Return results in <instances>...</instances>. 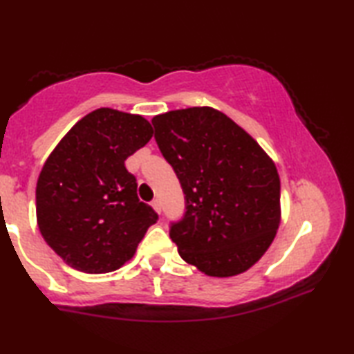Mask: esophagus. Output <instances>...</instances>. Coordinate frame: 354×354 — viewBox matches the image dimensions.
<instances>
[{"label":"esophagus","instance_id":"obj_1","mask_svg":"<svg viewBox=\"0 0 354 354\" xmlns=\"http://www.w3.org/2000/svg\"><path fill=\"white\" fill-rule=\"evenodd\" d=\"M151 206L154 207V211L158 212V214H160V211H162V206H160V201L156 198V200H153V203H151Z\"/></svg>","mask_w":354,"mask_h":354}]
</instances>
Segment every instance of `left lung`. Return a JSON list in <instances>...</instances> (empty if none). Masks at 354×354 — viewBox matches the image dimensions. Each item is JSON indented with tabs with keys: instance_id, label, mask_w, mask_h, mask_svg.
Segmentation results:
<instances>
[{
	"instance_id": "1",
	"label": "left lung",
	"mask_w": 354,
	"mask_h": 354,
	"mask_svg": "<svg viewBox=\"0 0 354 354\" xmlns=\"http://www.w3.org/2000/svg\"><path fill=\"white\" fill-rule=\"evenodd\" d=\"M151 123L184 192V217L170 226L179 256L207 277L247 272L279 226L274 162L247 131L212 107L170 111Z\"/></svg>"
}]
</instances>
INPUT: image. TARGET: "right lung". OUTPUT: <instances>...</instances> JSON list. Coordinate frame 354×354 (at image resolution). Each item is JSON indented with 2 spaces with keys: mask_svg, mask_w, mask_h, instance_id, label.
<instances>
[{
  "mask_svg": "<svg viewBox=\"0 0 354 354\" xmlns=\"http://www.w3.org/2000/svg\"><path fill=\"white\" fill-rule=\"evenodd\" d=\"M151 137L142 115L101 107L81 118L46 159L35 189L37 225L75 270H117L158 221L124 167Z\"/></svg>",
  "mask_w": 354,
  "mask_h": 354,
  "instance_id": "add662e5",
  "label": "right lung"
}]
</instances>
